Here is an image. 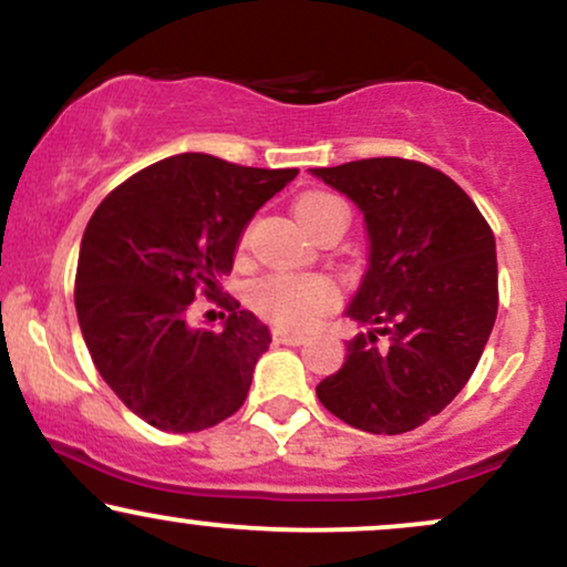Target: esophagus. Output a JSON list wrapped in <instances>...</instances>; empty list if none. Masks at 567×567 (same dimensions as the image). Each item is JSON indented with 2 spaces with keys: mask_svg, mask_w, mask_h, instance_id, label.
I'll use <instances>...</instances> for the list:
<instances>
[{
  "mask_svg": "<svg viewBox=\"0 0 567 567\" xmlns=\"http://www.w3.org/2000/svg\"><path fill=\"white\" fill-rule=\"evenodd\" d=\"M303 330H288V328H275V341L277 343H288V347H301V343L306 341Z\"/></svg>",
  "mask_w": 567,
  "mask_h": 567,
  "instance_id": "1",
  "label": "esophagus"
}]
</instances>
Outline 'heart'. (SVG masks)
Returning <instances> with one entry per match:
<instances>
[{
    "label": "heart",
    "mask_w": 567,
    "mask_h": 567,
    "mask_svg": "<svg viewBox=\"0 0 567 567\" xmlns=\"http://www.w3.org/2000/svg\"><path fill=\"white\" fill-rule=\"evenodd\" d=\"M296 218L309 234L330 218H347L343 202L324 192L303 194L296 202ZM336 290L324 277L315 275H271L250 288V303L282 324H306L333 303Z\"/></svg>",
    "instance_id": "heart-1"
}]
</instances>
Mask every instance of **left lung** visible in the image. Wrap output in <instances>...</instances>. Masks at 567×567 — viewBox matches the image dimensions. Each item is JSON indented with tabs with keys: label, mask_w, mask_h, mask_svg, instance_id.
Here are the masks:
<instances>
[{
	"label": "left lung",
	"mask_w": 567,
	"mask_h": 567,
	"mask_svg": "<svg viewBox=\"0 0 567 567\" xmlns=\"http://www.w3.org/2000/svg\"><path fill=\"white\" fill-rule=\"evenodd\" d=\"M309 173L354 202L368 231V269L343 311L368 330L317 396L362 432H410L451 405L483 357L498 311L496 239L464 188L421 162Z\"/></svg>",
	"instance_id": "8db88e82"
}]
</instances>
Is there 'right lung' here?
<instances>
[{"instance_id":"obj_1","label":"right lung","mask_w":567,"mask_h":567,"mask_svg":"<svg viewBox=\"0 0 567 567\" xmlns=\"http://www.w3.org/2000/svg\"><path fill=\"white\" fill-rule=\"evenodd\" d=\"M296 175L188 152L97 205L76 264V320L97 373L146 424L202 432L243 408L269 328L234 298L224 328H194L188 306L199 290L216 296L247 224Z\"/></svg>"}]
</instances>
